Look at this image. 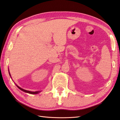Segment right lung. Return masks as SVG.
I'll use <instances>...</instances> for the list:
<instances>
[{"mask_svg": "<svg viewBox=\"0 0 120 120\" xmlns=\"http://www.w3.org/2000/svg\"><path fill=\"white\" fill-rule=\"evenodd\" d=\"M9 75H10V76H11L10 75V73H9ZM16 86L18 87V88L19 89H20L21 90H22V91H23V92H26V93H30V94H38V93H39L40 92V91H36V92H32V91H27V90H24V89H22V88H21L20 87H19V86H17V85L16 84Z\"/></svg>", "mask_w": 120, "mask_h": 120, "instance_id": "obj_1", "label": "right lung"}]
</instances>
